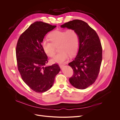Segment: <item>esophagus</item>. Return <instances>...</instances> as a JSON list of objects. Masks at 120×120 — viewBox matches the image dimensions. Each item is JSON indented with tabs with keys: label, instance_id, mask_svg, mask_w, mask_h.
Here are the masks:
<instances>
[{
	"label": "esophagus",
	"instance_id": "esophagus-1",
	"mask_svg": "<svg viewBox=\"0 0 120 120\" xmlns=\"http://www.w3.org/2000/svg\"><path fill=\"white\" fill-rule=\"evenodd\" d=\"M59 66L61 68V69H62V68L64 67V64H59Z\"/></svg>",
	"mask_w": 120,
	"mask_h": 120
}]
</instances>
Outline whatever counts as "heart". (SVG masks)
Returning a JSON list of instances; mask_svg holds the SVG:
<instances>
[{"label": "heart", "instance_id": "1", "mask_svg": "<svg viewBox=\"0 0 120 120\" xmlns=\"http://www.w3.org/2000/svg\"><path fill=\"white\" fill-rule=\"evenodd\" d=\"M48 38L51 42L46 39H44L42 42L45 53L48 56L52 57L56 54L55 46H58L59 51L52 59L53 63H63L68 60L69 55L74 56L77 52L79 47V38L77 31L74 29L54 30L49 34Z\"/></svg>", "mask_w": 120, "mask_h": 120}]
</instances>
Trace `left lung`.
<instances>
[{
	"mask_svg": "<svg viewBox=\"0 0 120 120\" xmlns=\"http://www.w3.org/2000/svg\"><path fill=\"white\" fill-rule=\"evenodd\" d=\"M75 29L79 35V47L75 59L68 64L74 71L69 82L79 89H85L96 80L102 61V47L99 37L87 23L75 19L61 26Z\"/></svg>",
	"mask_w": 120,
	"mask_h": 120,
	"instance_id": "left-lung-1",
	"label": "left lung"
}]
</instances>
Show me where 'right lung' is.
Here are the masks:
<instances>
[{
  "mask_svg": "<svg viewBox=\"0 0 120 120\" xmlns=\"http://www.w3.org/2000/svg\"><path fill=\"white\" fill-rule=\"evenodd\" d=\"M41 21L31 24L20 36L16 47L18 70L23 81L34 91L44 93L50 89L60 71L57 64L45 66L48 57L42 42L46 34L56 27Z\"/></svg>",
  "mask_w": 120,
  "mask_h": 120,
  "instance_id": "obj_1",
  "label": "right lung"
}]
</instances>
